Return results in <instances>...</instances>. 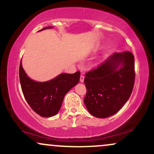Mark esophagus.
<instances>
[{"instance_id":"34e87169","label":"esophagus","mask_w":154,"mask_h":154,"mask_svg":"<svg viewBox=\"0 0 154 154\" xmlns=\"http://www.w3.org/2000/svg\"><path fill=\"white\" fill-rule=\"evenodd\" d=\"M84 75H83V73H82V75H80V77H79V81H80V82H84Z\"/></svg>"}]
</instances>
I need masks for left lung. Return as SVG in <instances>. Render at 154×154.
<instances>
[{
	"mask_svg": "<svg viewBox=\"0 0 154 154\" xmlns=\"http://www.w3.org/2000/svg\"><path fill=\"white\" fill-rule=\"evenodd\" d=\"M135 59L132 53H114L85 74L86 108L93 116L114 115L128 101L135 84Z\"/></svg>",
	"mask_w": 154,
	"mask_h": 154,
	"instance_id": "left-lung-1",
	"label": "left lung"
}]
</instances>
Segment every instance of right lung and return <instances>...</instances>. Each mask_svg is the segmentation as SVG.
Segmentation results:
<instances>
[{
	"label": "right lung",
	"mask_w": 154,
	"mask_h": 154,
	"mask_svg": "<svg viewBox=\"0 0 154 154\" xmlns=\"http://www.w3.org/2000/svg\"><path fill=\"white\" fill-rule=\"evenodd\" d=\"M50 28L52 26L41 30ZM79 77L78 71L74 74H61L50 81L38 82L27 77L22 61L19 66V79L24 98L32 110L43 117H50L59 112L65 95L79 82Z\"/></svg>",
	"instance_id": "obj_1"
}]
</instances>
